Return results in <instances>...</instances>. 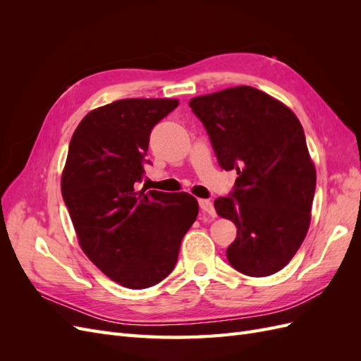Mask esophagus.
Masks as SVG:
<instances>
[{
  "instance_id": "esophagus-1",
  "label": "esophagus",
  "mask_w": 361,
  "mask_h": 361,
  "mask_svg": "<svg viewBox=\"0 0 361 361\" xmlns=\"http://www.w3.org/2000/svg\"><path fill=\"white\" fill-rule=\"evenodd\" d=\"M199 204H200V209L206 214H209L211 216H215V207L214 203L209 199H199Z\"/></svg>"
}]
</instances>
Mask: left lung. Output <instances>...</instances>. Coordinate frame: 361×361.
<instances>
[{
	"mask_svg": "<svg viewBox=\"0 0 361 361\" xmlns=\"http://www.w3.org/2000/svg\"><path fill=\"white\" fill-rule=\"evenodd\" d=\"M192 113L209 135L218 164L238 178L214 202L235 223L226 256L236 271L265 277L285 268L310 224L316 170L300 120L255 87H232L192 97Z\"/></svg>",
	"mask_w": 361,
	"mask_h": 361,
	"instance_id": "obj_1",
	"label": "left lung"
}]
</instances>
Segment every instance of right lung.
Listing matches in <instances>:
<instances>
[{"mask_svg": "<svg viewBox=\"0 0 361 361\" xmlns=\"http://www.w3.org/2000/svg\"><path fill=\"white\" fill-rule=\"evenodd\" d=\"M178 99H120L87 114L72 135L63 200L84 253L129 289L155 286L178 262L199 214L188 192L135 191L154 126Z\"/></svg>", "mask_w": 361, "mask_h": 361, "instance_id": "1", "label": "right lung"}]
</instances>
